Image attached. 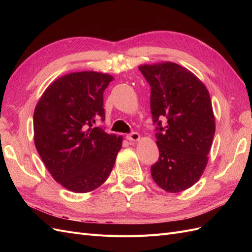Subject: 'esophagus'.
Listing matches in <instances>:
<instances>
[{
  "label": "esophagus",
  "instance_id": "esophagus-1",
  "mask_svg": "<svg viewBox=\"0 0 252 252\" xmlns=\"http://www.w3.org/2000/svg\"><path fill=\"white\" fill-rule=\"evenodd\" d=\"M140 134L138 133V132H132V133H130V134H127L126 135V139L128 140V141H131V142H136V141H139L140 140Z\"/></svg>",
  "mask_w": 252,
  "mask_h": 252
}]
</instances>
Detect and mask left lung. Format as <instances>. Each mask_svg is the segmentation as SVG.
I'll use <instances>...</instances> for the list:
<instances>
[{"mask_svg": "<svg viewBox=\"0 0 252 252\" xmlns=\"http://www.w3.org/2000/svg\"><path fill=\"white\" fill-rule=\"evenodd\" d=\"M151 86L150 107L159 151L152 179L167 192L184 191L200 180L216 132L210 95L204 83L173 62L140 65ZM167 119L165 127L158 118Z\"/></svg>", "mask_w": 252, "mask_h": 252, "instance_id": "obj_1", "label": "left lung"}]
</instances>
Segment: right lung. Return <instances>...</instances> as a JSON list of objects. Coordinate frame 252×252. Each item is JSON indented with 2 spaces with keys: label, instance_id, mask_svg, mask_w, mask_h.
<instances>
[{
  "label": "right lung",
  "instance_id": "1",
  "mask_svg": "<svg viewBox=\"0 0 252 252\" xmlns=\"http://www.w3.org/2000/svg\"><path fill=\"white\" fill-rule=\"evenodd\" d=\"M114 78L97 71L71 72L45 89L33 113V140L43 163L59 184L75 193L94 191L108 179L123 136L109 134L103 94Z\"/></svg>",
  "mask_w": 252,
  "mask_h": 252
}]
</instances>
